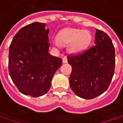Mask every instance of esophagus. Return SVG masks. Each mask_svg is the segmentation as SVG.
<instances>
[{
    "label": "esophagus",
    "instance_id": "1",
    "mask_svg": "<svg viewBox=\"0 0 123 123\" xmlns=\"http://www.w3.org/2000/svg\"><path fill=\"white\" fill-rule=\"evenodd\" d=\"M62 62L63 63H67V58L66 56H65V57L62 58Z\"/></svg>",
    "mask_w": 123,
    "mask_h": 123
}]
</instances>
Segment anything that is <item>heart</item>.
Masks as SVG:
<instances>
[{
	"mask_svg": "<svg viewBox=\"0 0 123 123\" xmlns=\"http://www.w3.org/2000/svg\"><path fill=\"white\" fill-rule=\"evenodd\" d=\"M58 42L55 45H69V51L76 54L82 52L88 47L92 40V36L87 30L74 28H66L61 30L57 35Z\"/></svg>",
	"mask_w": 123,
	"mask_h": 123,
	"instance_id": "1",
	"label": "heart"
}]
</instances>
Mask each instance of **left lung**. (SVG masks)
Segmentation results:
<instances>
[{"label": "left lung", "instance_id": "obj_1", "mask_svg": "<svg viewBox=\"0 0 123 123\" xmlns=\"http://www.w3.org/2000/svg\"><path fill=\"white\" fill-rule=\"evenodd\" d=\"M95 46L78 55H69L72 70L69 77L74 93L84 99H92L108 89L114 74L115 49L110 36L96 30Z\"/></svg>", "mask_w": 123, "mask_h": 123}]
</instances>
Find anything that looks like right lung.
Segmentation results:
<instances>
[{"label": "right lung", "mask_w": 123, "mask_h": 123, "mask_svg": "<svg viewBox=\"0 0 123 123\" xmlns=\"http://www.w3.org/2000/svg\"><path fill=\"white\" fill-rule=\"evenodd\" d=\"M45 23L35 22L13 36L9 49V73L20 93L43 96L50 89L51 79L62 65V59L49 54Z\"/></svg>", "instance_id": "1"}]
</instances>
